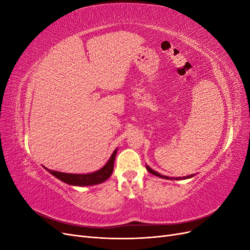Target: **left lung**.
<instances>
[{
	"mask_svg": "<svg viewBox=\"0 0 250 250\" xmlns=\"http://www.w3.org/2000/svg\"><path fill=\"white\" fill-rule=\"evenodd\" d=\"M146 168H147V170H148V171H149V172H150L151 174H153V175H155V176H158V177H164V178H169V177H167V176H163V175H161V174H158L157 172L153 171L152 169H151V168H149V167H148V166H147V167H146ZM192 176H193V175H191V176H188V177H192ZM188 177H185V178H188ZM176 179H177V178H176ZM179 179H180V178H179Z\"/></svg>",
	"mask_w": 250,
	"mask_h": 250,
	"instance_id": "8db88e82",
	"label": "left lung"
}]
</instances>
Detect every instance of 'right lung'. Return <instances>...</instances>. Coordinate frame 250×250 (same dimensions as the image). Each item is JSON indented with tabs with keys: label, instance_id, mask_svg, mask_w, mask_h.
Segmentation results:
<instances>
[{
	"label": "right lung",
	"instance_id": "right-lung-1",
	"mask_svg": "<svg viewBox=\"0 0 250 250\" xmlns=\"http://www.w3.org/2000/svg\"><path fill=\"white\" fill-rule=\"evenodd\" d=\"M117 154V149L113 151L110 158L106 165L104 166L103 168L98 170L94 173L89 174H69V173H63V172H58V171H52L48 170L52 175H54L58 179L62 180L63 183L69 184L72 186H92L103 183V181L106 180L113 171V163H115V158Z\"/></svg>",
	"mask_w": 250,
	"mask_h": 250
}]
</instances>
